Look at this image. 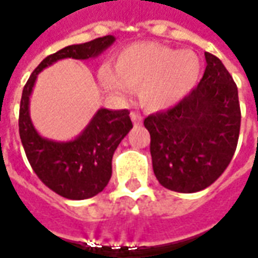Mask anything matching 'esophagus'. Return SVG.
<instances>
[{
	"mask_svg": "<svg viewBox=\"0 0 258 258\" xmlns=\"http://www.w3.org/2000/svg\"><path fill=\"white\" fill-rule=\"evenodd\" d=\"M131 118H132V121H133V123H135V125H140L141 119H143V117H141L139 113H132Z\"/></svg>",
	"mask_w": 258,
	"mask_h": 258,
	"instance_id": "1",
	"label": "esophagus"
}]
</instances>
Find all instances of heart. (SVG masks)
Here are the masks:
<instances>
[{
  "instance_id": "b5f03b06",
  "label": "heart",
  "mask_w": 258,
  "mask_h": 258,
  "mask_svg": "<svg viewBox=\"0 0 258 258\" xmlns=\"http://www.w3.org/2000/svg\"><path fill=\"white\" fill-rule=\"evenodd\" d=\"M201 75V61L191 50H175L156 42H136L119 50L115 69L104 67L100 83L110 94L126 98L139 90L141 103L164 110L190 92Z\"/></svg>"
}]
</instances>
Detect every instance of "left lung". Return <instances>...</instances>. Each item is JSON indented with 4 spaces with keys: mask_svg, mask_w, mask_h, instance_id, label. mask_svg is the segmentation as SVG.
<instances>
[{
    "mask_svg": "<svg viewBox=\"0 0 258 258\" xmlns=\"http://www.w3.org/2000/svg\"><path fill=\"white\" fill-rule=\"evenodd\" d=\"M205 61L195 90L174 107L144 119L155 177L179 193L212 185L231 162L239 137L237 85L218 57L205 53Z\"/></svg>",
    "mask_w": 258,
    "mask_h": 258,
    "instance_id": "1",
    "label": "left lung"
}]
</instances>
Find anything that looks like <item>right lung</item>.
<instances>
[{
  "label": "right lung",
  "instance_id": "obj_1",
  "mask_svg": "<svg viewBox=\"0 0 258 258\" xmlns=\"http://www.w3.org/2000/svg\"><path fill=\"white\" fill-rule=\"evenodd\" d=\"M115 42L113 35L87 43L72 44L48 55L32 72L24 85L19 114V133L27 159L44 185L69 200L94 197L107 186L111 178L114 151L133 125L127 110L99 108L80 135L71 141L44 139L30 117V96L38 75L63 58L90 59Z\"/></svg>",
  "mask_w": 258,
  "mask_h": 258
}]
</instances>
